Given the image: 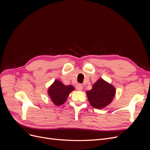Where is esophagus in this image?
<instances>
[{
  "label": "esophagus",
  "instance_id": "esophagus-1",
  "mask_svg": "<svg viewBox=\"0 0 150 150\" xmlns=\"http://www.w3.org/2000/svg\"><path fill=\"white\" fill-rule=\"evenodd\" d=\"M76 89L78 91H82L83 89V86L81 84H77L76 86Z\"/></svg>",
  "mask_w": 150,
  "mask_h": 150
}]
</instances>
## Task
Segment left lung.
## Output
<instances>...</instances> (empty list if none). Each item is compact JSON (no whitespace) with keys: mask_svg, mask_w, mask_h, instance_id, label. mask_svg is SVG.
I'll list each match as a JSON object with an SVG mask.
<instances>
[{"mask_svg":"<svg viewBox=\"0 0 150 150\" xmlns=\"http://www.w3.org/2000/svg\"><path fill=\"white\" fill-rule=\"evenodd\" d=\"M115 88L103 79L95 83L92 89L86 92L88 101L91 106L96 109H102L109 105L114 98Z\"/></svg>","mask_w":150,"mask_h":150,"instance_id":"obj_1","label":"left lung"}]
</instances>
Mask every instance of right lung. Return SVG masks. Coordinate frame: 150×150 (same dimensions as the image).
<instances>
[{"label": "right lung", "instance_id": "add662e5", "mask_svg": "<svg viewBox=\"0 0 150 150\" xmlns=\"http://www.w3.org/2000/svg\"><path fill=\"white\" fill-rule=\"evenodd\" d=\"M73 90L74 88L72 86H66L59 80H56L49 88L48 94L55 105L60 106L66 102L69 93Z\"/></svg>", "mask_w": 150, "mask_h": 150}]
</instances>
